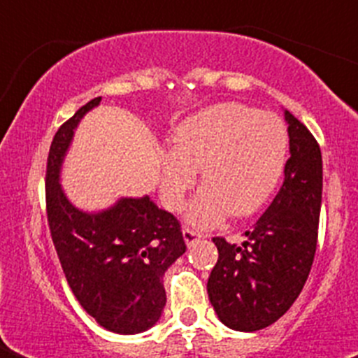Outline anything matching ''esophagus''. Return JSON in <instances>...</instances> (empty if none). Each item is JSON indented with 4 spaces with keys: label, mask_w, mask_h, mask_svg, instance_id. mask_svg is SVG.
I'll return each mask as SVG.
<instances>
[{
    "label": "esophagus",
    "mask_w": 358,
    "mask_h": 358,
    "mask_svg": "<svg viewBox=\"0 0 358 358\" xmlns=\"http://www.w3.org/2000/svg\"><path fill=\"white\" fill-rule=\"evenodd\" d=\"M182 236H184V241L187 247H191L193 243H196L199 239H202L204 236L201 234V232H196V230H191V229H184L182 230Z\"/></svg>",
    "instance_id": "1"
}]
</instances>
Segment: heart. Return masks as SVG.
Here are the masks:
<instances>
[{
  "mask_svg": "<svg viewBox=\"0 0 358 358\" xmlns=\"http://www.w3.org/2000/svg\"><path fill=\"white\" fill-rule=\"evenodd\" d=\"M288 159L289 131L280 117L243 103H217L174 128L173 148L159 156L162 199L171 210L182 208L201 169L204 185L191 202L187 221L213 227L227 213L247 217L277 191Z\"/></svg>",
  "mask_w": 358,
  "mask_h": 358,
  "instance_id": "obj_1",
  "label": "heart"
}]
</instances>
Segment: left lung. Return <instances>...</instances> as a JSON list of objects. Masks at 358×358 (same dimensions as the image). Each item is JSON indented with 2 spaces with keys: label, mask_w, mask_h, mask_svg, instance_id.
<instances>
[{
  "label": "left lung",
  "mask_w": 358,
  "mask_h": 358,
  "mask_svg": "<svg viewBox=\"0 0 358 358\" xmlns=\"http://www.w3.org/2000/svg\"><path fill=\"white\" fill-rule=\"evenodd\" d=\"M289 159L284 182L241 245L213 238L219 258L208 297L227 327L252 333L269 327L299 297L310 273L322 210V150L305 124L284 109Z\"/></svg>",
  "instance_id": "left-lung-1"
}]
</instances>
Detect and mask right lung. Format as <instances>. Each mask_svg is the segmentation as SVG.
<instances>
[{
	"label": "right lung",
	"mask_w": 358,
	"mask_h": 358,
	"mask_svg": "<svg viewBox=\"0 0 358 358\" xmlns=\"http://www.w3.org/2000/svg\"><path fill=\"white\" fill-rule=\"evenodd\" d=\"M78 109L53 137L46 167L48 224L64 277L80 305L103 329L137 334L156 325L167 295L163 275L185 252L180 223L150 196H120L100 212L74 206L61 187V167L80 120Z\"/></svg>",
	"instance_id": "right-lung-1"
}]
</instances>
